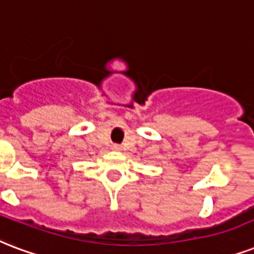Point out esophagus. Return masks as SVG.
Instances as JSON below:
<instances>
[{"instance_id": "obj_1", "label": "esophagus", "mask_w": 254, "mask_h": 254, "mask_svg": "<svg viewBox=\"0 0 254 254\" xmlns=\"http://www.w3.org/2000/svg\"><path fill=\"white\" fill-rule=\"evenodd\" d=\"M114 150H121V146L120 145H113Z\"/></svg>"}]
</instances>
